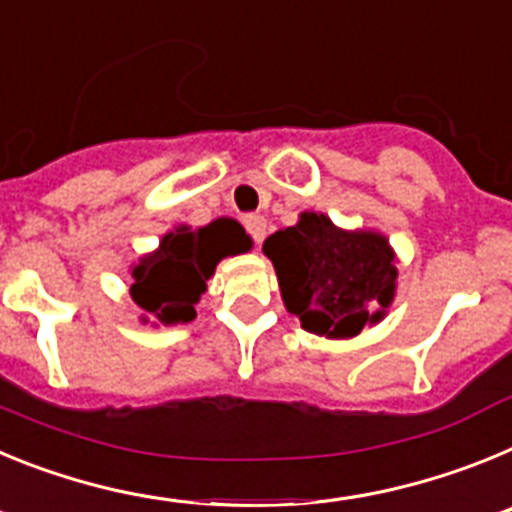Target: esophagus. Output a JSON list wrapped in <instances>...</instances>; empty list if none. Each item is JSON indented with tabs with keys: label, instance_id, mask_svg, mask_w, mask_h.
Listing matches in <instances>:
<instances>
[{
	"label": "esophagus",
	"instance_id": "34e87169",
	"mask_svg": "<svg viewBox=\"0 0 512 512\" xmlns=\"http://www.w3.org/2000/svg\"><path fill=\"white\" fill-rule=\"evenodd\" d=\"M246 230L253 238V243H264L266 238V220L261 215H248L246 217Z\"/></svg>",
	"mask_w": 512,
	"mask_h": 512
}]
</instances>
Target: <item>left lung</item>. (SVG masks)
<instances>
[{
	"instance_id": "left-lung-1",
	"label": "left lung",
	"mask_w": 512,
	"mask_h": 512,
	"mask_svg": "<svg viewBox=\"0 0 512 512\" xmlns=\"http://www.w3.org/2000/svg\"><path fill=\"white\" fill-rule=\"evenodd\" d=\"M264 253L287 310L318 336H359L395 300V251L374 230H341L320 212H302L300 223L266 238Z\"/></svg>"
}]
</instances>
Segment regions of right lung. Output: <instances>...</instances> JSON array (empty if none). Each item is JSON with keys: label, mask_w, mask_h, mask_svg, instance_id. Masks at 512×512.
Here are the masks:
<instances>
[{"label": "right lung", "mask_w": 512, "mask_h": 512, "mask_svg": "<svg viewBox=\"0 0 512 512\" xmlns=\"http://www.w3.org/2000/svg\"><path fill=\"white\" fill-rule=\"evenodd\" d=\"M253 241L233 217H217L205 228L171 230L158 248L130 269L133 302L156 315L158 323L176 325L197 318L194 305L205 295L207 279L225 256L246 253ZM146 320V318H143Z\"/></svg>", "instance_id": "obj_1"}]
</instances>
